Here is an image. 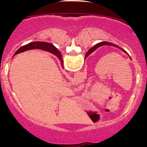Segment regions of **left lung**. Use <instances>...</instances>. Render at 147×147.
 <instances>
[{"label": "left lung", "instance_id": "left-lung-1", "mask_svg": "<svg viewBox=\"0 0 147 147\" xmlns=\"http://www.w3.org/2000/svg\"><path fill=\"white\" fill-rule=\"evenodd\" d=\"M103 45H111V46H114V47H118V48H119V49H121V50H122V51H124V53L127 54V55H128L129 56V57H130V59H131V57H130V56L129 55H128L127 52H126V51H124V49H122L121 47H118V45H115V44H114V43H110V42H107V41H102V42H100V43H98V44H96V45L95 46H94L93 47H92L91 49H90L89 50V51H88V53H86V57H87V56H88V55H89V54H90V53H92V52H93V51H95V50H96V49H98V47H101V46H103Z\"/></svg>", "mask_w": 147, "mask_h": 147}]
</instances>
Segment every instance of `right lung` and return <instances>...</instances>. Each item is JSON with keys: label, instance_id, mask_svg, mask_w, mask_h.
<instances>
[{"label": "right lung", "instance_id": "1", "mask_svg": "<svg viewBox=\"0 0 147 147\" xmlns=\"http://www.w3.org/2000/svg\"><path fill=\"white\" fill-rule=\"evenodd\" d=\"M33 49H40L44 51H47L51 53H53L54 55L57 56L59 58L61 63L62 67H63V61L62 59V55L60 52L58 51L57 48H56L53 45H52L51 43H47V42H41V41H35V42H32L27 45H25L19 48L17 51L15 52V54H18L21 53V52H24L27 50H31Z\"/></svg>", "mask_w": 147, "mask_h": 147}]
</instances>
